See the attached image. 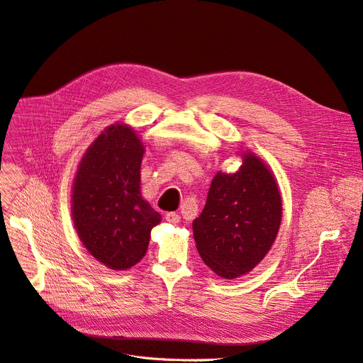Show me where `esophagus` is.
Returning a JSON list of instances; mask_svg holds the SVG:
<instances>
[{
    "instance_id": "1",
    "label": "esophagus",
    "mask_w": 363,
    "mask_h": 363,
    "mask_svg": "<svg viewBox=\"0 0 363 363\" xmlns=\"http://www.w3.org/2000/svg\"><path fill=\"white\" fill-rule=\"evenodd\" d=\"M180 219H182L180 214L176 213V211H170V213L166 214V220H167L169 223H179Z\"/></svg>"
}]
</instances>
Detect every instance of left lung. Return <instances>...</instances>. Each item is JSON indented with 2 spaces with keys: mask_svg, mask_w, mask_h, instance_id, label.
<instances>
[{
  "mask_svg": "<svg viewBox=\"0 0 363 363\" xmlns=\"http://www.w3.org/2000/svg\"><path fill=\"white\" fill-rule=\"evenodd\" d=\"M281 220V200L273 174L245 155L235 174L217 173L206 206L193 222L203 262L223 279L250 272L270 250Z\"/></svg>",
  "mask_w": 363,
  "mask_h": 363,
  "instance_id": "8db88e82",
  "label": "left lung"
}]
</instances>
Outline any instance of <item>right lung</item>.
I'll use <instances>...</instances> for the list:
<instances>
[{
    "label": "right lung",
    "instance_id": "1",
    "mask_svg": "<svg viewBox=\"0 0 363 363\" xmlns=\"http://www.w3.org/2000/svg\"><path fill=\"white\" fill-rule=\"evenodd\" d=\"M144 147L127 125L108 127L86 152L72 189V219L86 249L113 270L146 255L162 216L141 197Z\"/></svg>",
    "mask_w": 363,
    "mask_h": 363
}]
</instances>
